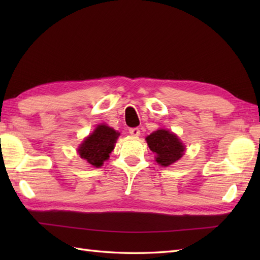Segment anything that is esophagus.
I'll use <instances>...</instances> for the list:
<instances>
[{"label":"esophagus","mask_w":260,"mask_h":260,"mask_svg":"<svg viewBox=\"0 0 260 260\" xmlns=\"http://www.w3.org/2000/svg\"><path fill=\"white\" fill-rule=\"evenodd\" d=\"M129 134L132 136H140L141 131H140V128H137V127H135V128H131L129 129Z\"/></svg>","instance_id":"esophagus-1"}]
</instances>
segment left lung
Wrapping results in <instances>:
<instances>
[{"mask_svg": "<svg viewBox=\"0 0 260 260\" xmlns=\"http://www.w3.org/2000/svg\"><path fill=\"white\" fill-rule=\"evenodd\" d=\"M147 145L155 154V161L162 167H170L183 156L185 146L180 139L168 129H157L146 137Z\"/></svg>", "mask_w": 260, "mask_h": 260, "instance_id": "8db88e82", "label": "left lung"}]
</instances>
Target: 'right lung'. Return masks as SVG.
Masks as SVG:
<instances>
[{
  "mask_svg": "<svg viewBox=\"0 0 260 260\" xmlns=\"http://www.w3.org/2000/svg\"><path fill=\"white\" fill-rule=\"evenodd\" d=\"M120 134L105 124L98 125L78 147L81 158L93 168H101L113 152L115 143Z\"/></svg>",
  "mask_w": 260,
  "mask_h": 260,
  "instance_id": "right-lung-1",
  "label": "right lung"
}]
</instances>
